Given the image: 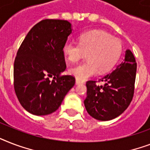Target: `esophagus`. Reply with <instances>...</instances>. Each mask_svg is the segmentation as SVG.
<instances>
[{
    "label": "esophagus",
    "mask_w": 150,
    "mask_h": 150,
    "mask_svg": "<svg viewBox=\"0 0 150 150\" xmlns=\"http://www.w3.org/2000/svg\"><path fill=\"white\" fill-rule=\"evenodd\" d=\"M82 83H83V82H82V81H79V80H78L77 79H76V80H75V84L80 85V84H82Z\"/></svg>",
    "instance_id": "obj_1"
}]
</instances>
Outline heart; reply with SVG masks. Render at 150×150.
<instances>
[{
    "mask_svg": "<svg viewBox=\"0 0 150 150\" xmlns=\"http://www.w3.org/2000/svg\"><path fill=\"white\" fill-rule=\"evenodd\" d=\"M62 51L71 63H76L87 54V62L69 69V73L78 80L85 81L98 73L111 70L122 53V43L117 38L101 30H93L82 33L79 44L67 41Z\"/></svg>",
    "mask_w": 150,
    "mask_h": 150,
    "instance_id": "b5f03b06",
    "label": "heart"
}]
</instances>
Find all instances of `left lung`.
<instances>
[{"mask_svg": "<svg viewBox=\"0 0 150 150\" xmlns=\"http://www.w3.org/2000/svg\"><path fill=\"white\" fill-rule=\"evenodd\" d=\"M137 64L132 52L126 50L125 59L112 72L99 81L86 82L87 96L84 104L88 114L99 121H110L120 116L132 100Z\"/></svg>", "mask_w": 150, "mask_h": 150, "instance_id": "obj_1", "label": "left lung"}]
</instances>
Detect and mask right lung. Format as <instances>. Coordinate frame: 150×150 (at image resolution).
<instances>
[{
    "label": "right lung",
    "instance_id": "right-lung-1",
    "mask_svg": "<svg viewBox=\"0 0 150 150\" xmlns=\"http://www.w3.org/2000/svg\"><path fill=\"white\" fill-rule=\"evenodd\" d=\"M71 33V24L66 20H43L20 46L14 63V87L19 103L30 114L43 116L56 111L74 86L73 76H60L66 69L62 48Z\"/></svg>",
    "mask_w": 150,
    "mask_h": 150
}]
</instances>
